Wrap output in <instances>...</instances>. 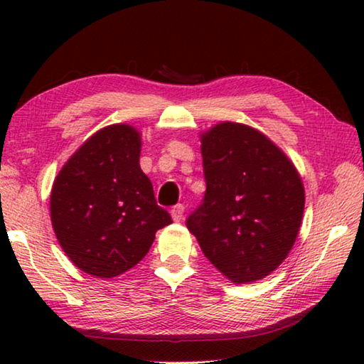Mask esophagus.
<instances>
[{"mask_svg": "<svg viewBox=\"0 0 364 364\" xmlns=\"http://www.w3.org/2000/svg\"><path fill=\"white\" fill-rule=\"evenodd\" d=\"M171 218L173 221H181L183 220V213H184V205L183 204H178L173 208H171Z\"/></svg>", "mask_w": 364, "mask_h": 364, "instance_id": "esophagus-1", "label": "esophagus"}]
</instances>
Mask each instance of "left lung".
Segmentation results:
<instances>
[{
    "label": "left lung",
    "instance_id": "left-lung-1",
    "mask_svg": "<svg viewBox=\"0 0 364 364\" xmlns=\"http://www.w3.org/2000/svg\"><path fill=\"white\" fill-rule=\"evenodd\" d=\"M200 141L207 189L188 230L228 279H262L297 239L304 183L286 154L255 128L223 122Z\"/></svg>",
    "mask_w": 364,
    "mask_h": 364
}]
</instances>
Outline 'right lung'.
Segmentation results:
<instances>
[{"label":"right lung","mask_w":364,"mask_h":364,"mask_svg":"<svg viewBox=\"0 0 364 364\" xmlns=\"http://www.w3.org/2000/svg\"><path fill=\"white\" fill-rule=\"evenodd\" d=\"M141 134L115 123L67 160L51 191L60 247L85 273L114 278L139 263L160 228L171 223L139 167Z\"/></svg>","instance_id":"right-lung-1"}]
</instances>
